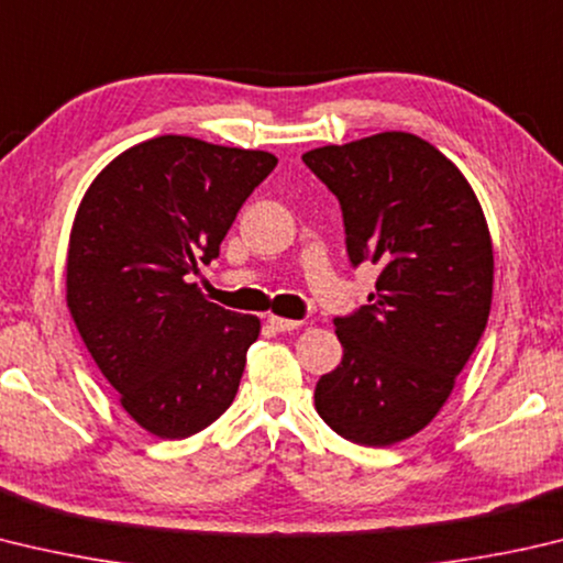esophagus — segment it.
I'll list each match as a JSON object with an SVG mask.
<instances>
[{"label":"esophagus","instance_id":"1","mask_svg":"<svg viewBox=\"0 0 563 563\" xmlns=\"http://www.w3.org/2000/svg\"><path fill=\"white\" fill-rule=\"evenodd\" d=\"M268 324L273 327L275 332H292V330H298V327H300L302 322H298V320H288V317L271 314V317H268Z\"/></svg>","mask_w":563,"mask_h":563}]
</instances>
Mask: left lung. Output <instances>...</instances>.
<instances>
[{"label":"left lung","instance_id":"1","mask_svg":"<svg viewBox=\"0 0 563 563\" xmlns=\"http://www.w3.org/2000/svg\"><path fill=\"white\" fill-rule=\"evenodd\" d=\"M342 207L352 265L379 263L372 305L336 317L342 364L314 386L334 433L384 448L433 421L485 332L493 239L473 187L411 132L302 155Z\"/></svg>","mask_w":563,"mask_h":563}]
</instances>
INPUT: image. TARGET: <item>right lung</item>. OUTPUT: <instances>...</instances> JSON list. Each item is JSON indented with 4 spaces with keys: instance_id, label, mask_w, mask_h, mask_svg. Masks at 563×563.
Segmentation results:
<instances>
[{
    "instance_id": "1",
    "label": "right lung",
    "mask_w": 563,
    "mask_h": 563,
    "mask_svg": "<svg viewBox=\"0 0 563 563\" xmlns=\"http://www.w3.org/2000/svg\"><path fill=\"white\" fill-rule=\"evenodd\" d=\"M278 159L162 135L118 155L76 211L66 302L132 421L189 438L239 391L261 320L209 302L189 273L211 263L243 201Z\"/></svg>"
}]
</instances>
